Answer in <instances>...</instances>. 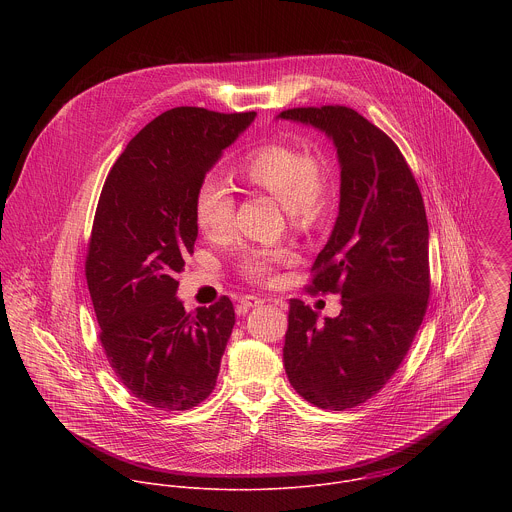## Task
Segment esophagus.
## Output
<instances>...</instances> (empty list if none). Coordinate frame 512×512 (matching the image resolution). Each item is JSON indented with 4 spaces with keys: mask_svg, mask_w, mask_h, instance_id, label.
Wrapping results in <instances>:
<instances>
[{
    "mask_svg": "<svg viewBox=\"0 0 512 512\" xmlns=\"http://www.w3.org/2000/svg\"><path fill=\"white\" fill-rule=\"evenodd\" d=\"M238 303H240L244 309H252V307L262 305V303H264V299H260V297H256V295H242Z\"/></svg>",
    "mask_w": 512,
    "mask_h": 512,
    "instance_id": "obj_1",
    "label": "esophagus"
}]
</instances>
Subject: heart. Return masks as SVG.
I'll return each instance as SVG.
<instances>
[{"label": "heart", "mask_w": 512, "mask_h": 512, "mask_svg": "<svg viewBox=\"0 0 512 512\" xmlns=\"http://www.w3.org/2000/svg\"><path fill=\"white\" fill-rule=\"evenodd\" d=\"M238 179L276 197L295 228L307 230L321 219L329 195L327 163L319 151H299L292 144H266L250 151L236 167ZM236 203L230 191L213 177L199 183L193 213L199 230L220 240L232 232ZM295 258L292 248H250L240 258V272L252 282H270L274 268Z\"/></svg>", "instance_id": "obj_1"}]
</instances>
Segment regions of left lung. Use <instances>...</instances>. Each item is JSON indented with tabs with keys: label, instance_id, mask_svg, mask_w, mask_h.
<instances>
[{
	"label": "left lung",
	"instance_id": "obj_1",
	"mask_svg": "<svg viewBox=\"0 0 512 512\" xmlns=\"http://www.w3.org/2000/svg\"><path fill=\"white\" fill-rule=\"evenodd\" d=\"M284 120L325 132L341 163L331 238L311 268L309 293H339L341 313L317 321L290 301L284 366L317 408L347 410L372 398L402 365L430 297L428 219L402 151L347 106L290 108Z\"/></svg>",
	"mask_w": 512,
	"mask_h": 512
}]
</instances>
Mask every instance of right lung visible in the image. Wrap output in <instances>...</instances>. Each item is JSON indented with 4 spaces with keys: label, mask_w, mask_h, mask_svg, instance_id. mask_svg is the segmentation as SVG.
I'll use <instances>...</instances> for the list:
<instances>
[{
    "label": "right lung",
    "mask_w": 512,
    "mask_h": 512,
    "mask_svg": "<svg viewBox=\"0 0 512 512\" xmlns=\"http://www.w3.org/2000/svg\"><path fill=\"white\" fill-rule=\"evenodd\" d=\"M254 118L195 106L163 112L116 159L98 199L84 272L100 343L120 382L157 410H189L217 384L232 301L222 295L187 313L177 274L199 232L195 191Z\"/></svg>",
    "instance_id": "right-lung-1"
}]
</instances>
